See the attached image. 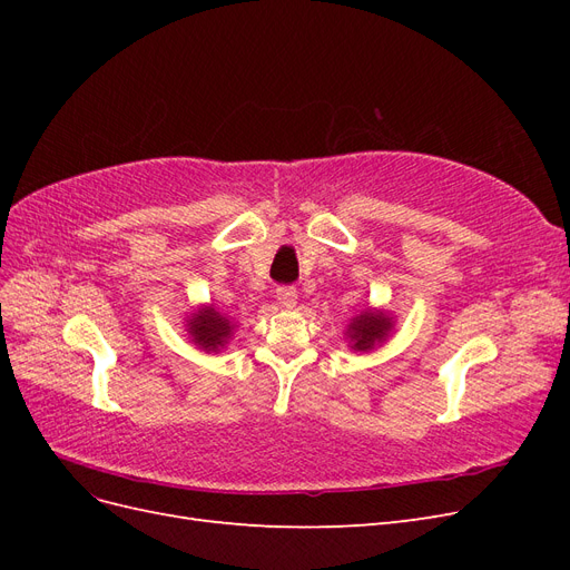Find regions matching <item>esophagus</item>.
<instances>
[{"label":"esophagus","mask_w":570,"mask_h":570,"mask_svg":"<svg viewBox=\"0 0 570 570\" xmlns=\"http://www.w3.org/2000/svg\"><path fill=\"white\" fill-rule=\"evenodd\" d=\"M275 297H278L281 306L292 308V306L297 304V289H295V287H289V285H281L278 289H275Z\"/></svg>","instance_id":"1"}]
</instances>
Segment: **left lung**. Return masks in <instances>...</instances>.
Here are the masks:
<instances>
[{
    "mask_svg": "<svg viewBox=\"0 0 570 570\" xmlns=\"http://www.w3.org/2000/svg\"><path fill=\"white\" fill-rule=\"evenodd\" d=\"M392 327L390 318L381 312H364L350 323V337H352V350L366 352L375 342H381L387 331Z\"/></svg>",
    "mask_w": 570,
    "mask_h": 570,
    "instance_id": "obj_1",
    "label": "left lung"
}]
</instances>
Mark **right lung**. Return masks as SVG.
<instances>
[{"label": "right lung", "instance_id": "1", "mask_svg": "<svg viewBox=\"0 0 570 570\" xmlns=\"http://www.w3.org/2000/svg\"><path fill=\"white\" fill-rule=\"evenodd\" d=\"M189 325V335L199 344L202 350H209L216 352L218 347L226 344L228 335H230V325L228 321L223 318L214 308H202L199 314L193 316V321L187 323Z\"/></svg>", "mask_w": 570, "mask_h": 570}]
</instances>
